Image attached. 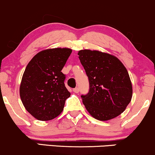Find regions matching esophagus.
<instances>
[{"label":"esophagus","instance_id":"34e87169","mask_svg":"<svg viewBox=\"0 0 155 155\" xmlns=\"http://www.w3.org/2000/svg\"><path fill=\"white\" fill-rule=\"evenodd\" d=\"M73 91L75 92V93H78V92H79V89L78 87H76V88H74V90H73Z\"/></svg>","mask_w":155,"mask_h":155}]
</instances>
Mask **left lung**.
Instances as JSON below:
<instances>
[{
    "mask_svg": "<svg viewBox=\"0 0 155 155\" xmlns=\"http://www.w3.org/2000/svg\"><path fill=\"white\" fill-rule=\"evenodd\" d=\"M90 82L87 95H81L85 108L92 117L108 121L123 112L133 95L132 83L117 57L97 50L78 52Z\"/></svg>",
    "mask_w": 155,
    "mask_h": 155,
    "instance_id": "1",
    "label": "left lung"
}]
</instances>
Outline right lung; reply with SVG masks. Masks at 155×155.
Listing matches in <instances>:
<instances>
[{
	"label": "right lung",
	"mask_w": 155,
	"mask_h": 155,
	"mask_svg": "<svg viewBox=\"0 0 155 155\" xmlns=\"http://www.w3.org/2000/svg\"><path fill=\"white\" fill-rule=\"evenodd\" d=\"M69 48H53L39 51L23 74L19 95L25 109L41 121L54 119L61 114L71 93L61 72L71 54Z\"/></svg>",
	"instance_id": "obj_1"
}]
</instances>
